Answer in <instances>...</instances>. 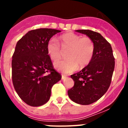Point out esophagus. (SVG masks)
Instances as JSON below:
<instances>
[{
  "label": "esophagus",
  "instance_id": "34e87169",
  "mask_svg": "<svg viewBox=\"0 0 128 128\" xmlns=\"http://www.w3.org/2000/svg\"><path fill=\"white\" fill-rule=\"evenodd\" d=\"M66 76H64V75H62V80H65V79H66Z\"/></svg>",
  "mask_w": 128,
  "mask_h": 128
}]
</instances>
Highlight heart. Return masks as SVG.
Instances as JSON below:
<instances>
[{
  "instance_id": "b5f03b06",
  "label": "heart",
  "mask_w": 128,
  "mask_h": 128,
  "mask_svg": "<svg viewBox=\"0 0 128 128\" xmlns=\"http://www.w3.org/2000/svg\"><path fill=\"white\" fill-rule=\"evenodd\" d=\"M58 42L54 38H50L46 46L47 54L54 62L61 57L62 49L64 51L68 50L66 54L67 60L54 63V67L58 70L69 74L76 70L78 65L80 68L84 67L92 60L95 46L93 41L88 37L81 38L80 35L69 32L59 37Z\"/></svg>"
}]
</instances>
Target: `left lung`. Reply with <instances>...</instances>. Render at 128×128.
I'll list each match as a JSON object with an SVG mask.
<instances>
[{
  "label": "left lung",
  "mask_w": 128,
  "mask_h": 128,
  "mask_svg": "<svg viewBox=\"0 0 128 128\" xmlns=\"http://www.w3.org/2000/svg\"><path fill=\"white\" fill-rule=\"evenodd\" d=\"M93 41L92 60L80 72L70 76L74 85L68 90L70 99L76 103L88 105L99 100L109 88L115 68V58L110 44L99 32L77 30Z\"/></svg>",
  "instance_id": "left-lung-1"
}]
</instances>
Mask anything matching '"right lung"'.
Returning <instances> with one entry per match:
<instances>
[{"label":"right lung","mask_w":128,"mask_h":128,"mask_svg":"<svg viewBox=\"0 0 128 128\" xmlns=\"http://www.w3.org/2000/svg\"><path fill=\"white\" fill-rule=\"evenodd\" d=\"M61 30L47 28L31 30L16 45L12 57V81L20 99L31 106L49 100L51 88L62 78L47 52L48 41Z\"/></svg>","instance_id":"1"}]
</instances>
